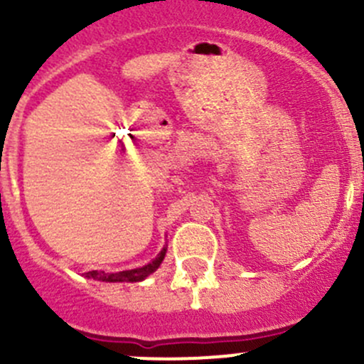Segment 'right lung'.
<instances>
[{"label":"right lung","instance_id":"obj_1","mask_svg":"<svg viewBox=\"0 0 364 364\" xmlns=\"http://www.w3.org/2000/svg\"><path fill=\"white\" fill-rule=\"evenodd\" d=\"M165 253H167V247L161 248V252L149 264L142 267H135V269H127V271H117V273H105V271H87L86 278H93L98 282H109V284H116V282H127V284H134V282H142L144 278H148L149 274L155 273L160 267L161 260L165 259Z\"/></svg>","mask_w":364,"mask_h":364}]
</instances>
